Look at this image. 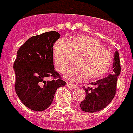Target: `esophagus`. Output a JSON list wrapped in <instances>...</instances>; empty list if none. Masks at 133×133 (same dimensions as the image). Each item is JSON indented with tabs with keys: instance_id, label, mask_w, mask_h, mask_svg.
I'll list each match as a JSON object with an SVG mask.
<instances>
[{
	"instance_id": "1",
	"label": "esophagus",
	"mask_w": 133,
	"mask_h": 133,
	"mask_svg": "<svg viewBox=\"0 0 133 133\" xmlns=\"http://www.w3.org/2000/svg\"><path fill=\"white\" fill-rule=\"evenodd\" d=\"M67 86L71 89H74L75 88H77V85H75V84H74V83H70V82H68V83H67Z\"/></svg>"
}]
</instances>
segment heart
I'll list each match as a JSON object with an SVG mask.
<instances>
[{"label": "heart", "instance_id": "obj_1", "mask_svg": "<svg viewBox=\"0 0 133 133\" xmlns=\"http://www.w3.org/2000/svg\"><path fill=\"white\" fill-rule=\"evenodd\" d=\"M54 63L61 73H65L76 63L66 75L70 80L78 81L87 77L88 80L102 78L108 74L113 63V56L99 41L90 36H78L71 41L60 39L53 49Z\"/></svg>", "mask_w": 133, "mask_h": 133}]
</instances>
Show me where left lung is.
I'll return each mask as SVG.
<instances>
[{"mask_svg":"<svg viewBox=\"0 0 133 133\" xmlns=\"http://www.w3.org/2000/svg\"><path fill=\"white\" fill-rule=\"evenodd\" d=\"M113 72L103 79L90 83V86L85 88V99L80 103L82 110L87 112H95L105 108L112 101L117 91V77L121 72L119 52L115 53Z\"/></svg>","mask_w":133,"mask_h":133,"instance_id":"8db88e82","label":"left lung"}]
</instances>
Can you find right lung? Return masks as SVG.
<instances>
[{"instance_id":"1","label":"right lung","mask_w":133,"mask_h":133,"mask_svg":"<svg viewBox=\"0 0 133 133\" xmlns=\"http://www.w3.org/2000/svg\"><path fill=\"white\" fill-rule=\"evenodd\" d=\"M60 37L55 31L29 38L18 49L14 63L16 92L28 108L43 111L50 107L57 88L65 85L54 70L53 46ZM51 76L52 81H45Z\"/></svg>"}]
</instances>
